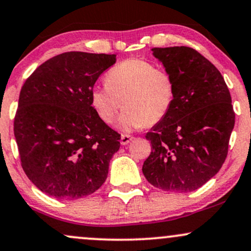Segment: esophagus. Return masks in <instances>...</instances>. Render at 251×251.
<instances>
[{"label": "esophagus", "mask_w": 251, "mask_h": 251, "mask_svg": "<svg viewBox=\"0 0 251 251\" xmlns=\"http://www.w3.org/2000/svg\"><path fill=\"white\" fill-rule=\"evenodd\" d=\"M133 139H134V137H132V135L123 134L122 138H120V143H122V145H127V144L129 142H132Z\"/></svg>", "instance_id": "34e87169"}]
</instances>
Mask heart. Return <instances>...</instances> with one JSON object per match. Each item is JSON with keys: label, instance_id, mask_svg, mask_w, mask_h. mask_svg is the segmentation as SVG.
<instances>
[{"label": "heart", "instance_id": "1", "mask_svg": "<svg viewBox=\"0 0 251 251\" xmlns=\"http://www.w3.org/2000/svg\"><path fill=\"white\" fill-rule=\"evenodd\" d=\"M176 83L168 71L143 59H128L107 72L105 87L91 92V103L105 124L116 120L124 129L140 128L159 123L174 105Z\"/></svg>", "mask_w": 251, "mask_h": 251}]
</instances>
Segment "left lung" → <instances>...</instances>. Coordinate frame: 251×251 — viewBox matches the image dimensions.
<instances>
[{
  "label": "left lung",
  "instance_id": "1",
  "mask_svg": "<svg viewBox=\"0 0 251 251\" xmlns=\"http://www.w3.org/2000/svg\"><path fill=\"white\" fill-rule=\"evenodd\" d=\"M176 83L168 116L145 138L152 151L143 174L164 191L191 192L220 171L235 125L231 96L220 71L194 48H153Z\"/></svg>",
  "mask_w": 251,
  "mask_h": 251
}]
</instances>
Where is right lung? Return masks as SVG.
Instances as JSON below:
<instances>
[{
	"label": "right lung",
	"instance_id": "obj_1",
	"mask_svg": "<svg viewBox=\"0 0 251 251\" xmlns=\"http://www.w3.org/2000/svg\"><path fill=\"white\" fill-rule=\"evenodd\" d=\"M114 63V54L67 51L40 65L22 86L14 119L20 160L48 196L86 197L107 178L120 134L98 116L91 92Z\"/></svg>",
	"mask_w": 251,
	"mask_h": 251
}]
</instances>
